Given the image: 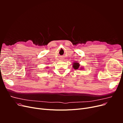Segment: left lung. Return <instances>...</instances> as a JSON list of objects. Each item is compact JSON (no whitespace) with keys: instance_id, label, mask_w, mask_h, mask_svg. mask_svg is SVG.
<instances>
[{"instance_id":"obj_1","label":"left lung","mask_w":123,"mask_h":123,"mask_svg":"<svg viewBox=\"0 0 123 123\" xmlns=\"http://www.w3.org/2000/svg\"><path fill=\"white\" fill-rule=\"evenodd\" d=\"M73 68L75 69H78L79 68V67H80V64L79 63H77V62H75L74 63L73 65Z\"/></svg>"}]
</instances>
